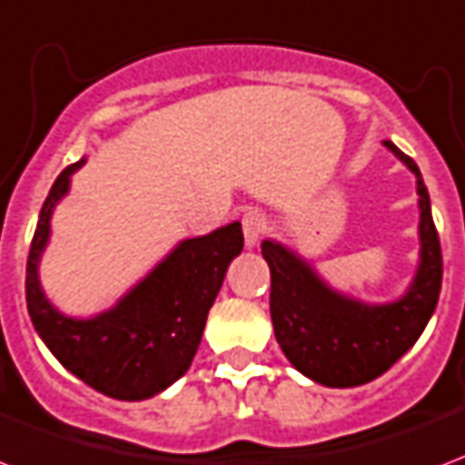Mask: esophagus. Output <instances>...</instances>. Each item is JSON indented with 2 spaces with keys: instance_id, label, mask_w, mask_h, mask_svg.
<instances>
[{
  "instance_id": "34e87169",
  "label": "esophagus",
  "mask_w": 465,
  "mask_h": 465,
  "mask_svg": "<svg viewBox=\"0 0 465 465\" xmlns=\"http://www.w3.org/2000/svg\"><path fill=\"white\" fill-rule=\"evenodd\" d=\"M267 228V218L260 211H250L242 215V232H245V247L252 250L260 242L262 232Z\"/></svg>"
}]
</instances>
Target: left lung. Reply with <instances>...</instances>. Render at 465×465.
Masks as SVG:
<instances>
[{
  "label": "left lung",
  "instance_id": "1",
  "mask_svg": "<svg viewBox=\"0 0 465 465\" xmlns=\"http://www.w3.org/2000/svg\"><path fill=\"white\" fill-rule=\"evenodd\" d=\"M417 183L419 260L414 277L392 302L370 303L338 292L312 260L279 240H262L270 264V313L277 343L302 375L326 387L372 382L417 343L441 292V245L419 166L392 142H382Z\"/></svg>",
  "mask_w": 465,
  "mask_h": 465
}]
</instances>
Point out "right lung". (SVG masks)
<instances>
[{
  "label": "right lung",
  "instance_id": "add662e5",
  "mask_svg": "<svg viewBox=\"0 0 465 465\" xmlns=\"http://www.w3.org/2000/svg\"><path fill=\"white\" fill-rule=\"evenodd\" d=\"M80 162L61 171L38 215L26 262V306L38 338L63 368L97 392L139 402L163 392L191 368L205 319L230 262L242 252V225L186 237L117 302L93 316H68L41 284V257L51 242L55 205L71 193Z\"/></svg>",
  "mask_w": 465,
  "mask_h": 465
}]
</instances>
